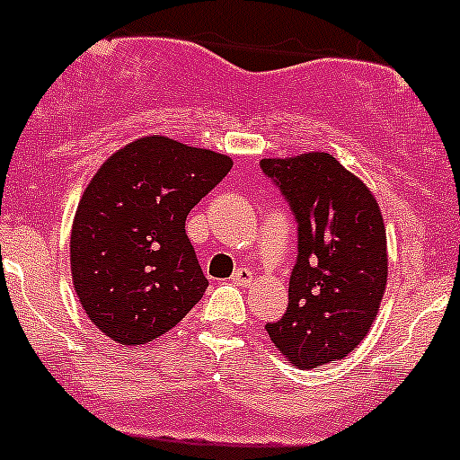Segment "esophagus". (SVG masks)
<instances>
[{
	"instance_id": "esophagus-1",
	"label": "esophagus",
	"mask_w": 460,
	"mask_h": 460,
	"mask_svg": "<svg viewBox=\"0 0 460 460\" xmlns=\"http://www.w3.org/2000/svg\"><path fill=\"white\" fill-rule=\"evenodd\" d=\"M252 280H254V273H252V270H247V267H239V270L232 273V282L239 287L252 285Z\"/></svg>"
}]
</instances>
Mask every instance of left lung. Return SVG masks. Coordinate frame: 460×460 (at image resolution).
I'll return each instance as SVG.
<instances>
[{"label":"left lung","instance_id":"8db88e82","mask_svg":"<svg viewBox=\"0 0 460 460\" xmlns=\"http://www.w3.org/2000/svg\"><path fill=\"white\" fill-rule=\"evenodd\" d=\"M297 224L288 306L267 323L276 348L302 369L348 356L367 337L386 287V232L376 198L326 152L265 158Z\"/></svg>","mask_w":460,"mask_h":460}]
</instances>
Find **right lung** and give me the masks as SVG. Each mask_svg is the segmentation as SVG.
Returning a JSON list of instances; mask_svg holds the SVG:
<instances>
[{
  "mask_svg": "<svg viewBox=\"0 0 460 460\" xmlns=\"http://www.w3.org/2000/svg\"><path fill=\"white\" fill-rule=\"evenodd\" d=\"M230 167L224 154L154 134L93 175L71 228V273L82 308L112 341L158 339L202 299L208 280L184 221Z\"/></svg>",
  "mask_w": 460,
  "mask_h": 460,
  "instance_id": "1",
  "label": "right lung"
}]
</instances>
